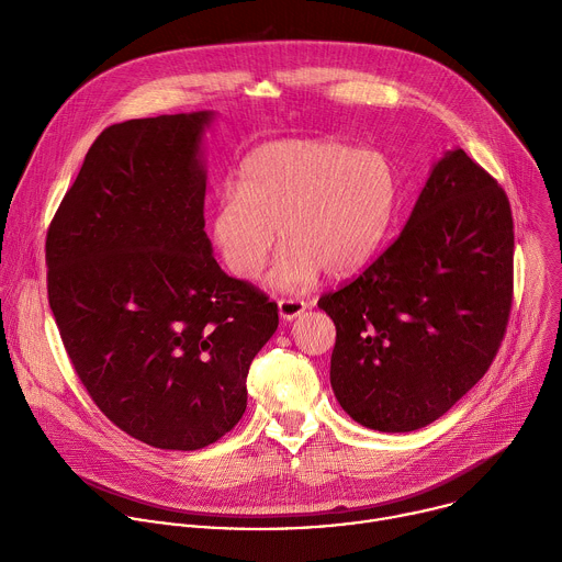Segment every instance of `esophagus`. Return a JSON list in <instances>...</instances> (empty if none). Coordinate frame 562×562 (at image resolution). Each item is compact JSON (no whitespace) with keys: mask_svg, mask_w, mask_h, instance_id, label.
<instances>
[{"mask_svg":"<svg viewBox=\"0 0 562 562\" xmlns=\"http://www.w3.org/2000/svg\"><path fill=\"white\" fill-rule=\"evenodd\" d=\"M306 308V302L300 297H280L278 300V311L282 319H293Z\"/></svg>","mask_w":562,"mask_h":562,"instance_id":"obj_1","label":"esophagus"}]
</instances>
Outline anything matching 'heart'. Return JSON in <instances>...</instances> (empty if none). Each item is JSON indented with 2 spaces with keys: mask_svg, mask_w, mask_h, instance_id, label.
Listing matches in <instances>:
<instances>
[{
  "mask_svg": "<svg viewBox=\"0 0 562 562\" xmlns=\"http://www.w3.org/2000/svg\"><path fill=\"white\" fill-rule=\"evenodd\" d=\"M397 202V178L378 150L336 139L291 137L249 153L237 187L220 191L213 245L237 280H254L286 243L269 282L302 291L319 271L351 276L382 247Z\"/></svg>",
  "mask_w": 562,
  "mask_h": 562,
  "instance_id": "1",
  "label": "heart"
}]
</instances>
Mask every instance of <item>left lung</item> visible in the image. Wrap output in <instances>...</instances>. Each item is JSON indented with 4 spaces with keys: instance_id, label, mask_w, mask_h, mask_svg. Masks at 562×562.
Masks as SVG:
<instances>
[{
    "instance_id": "left-lung-1",
    "label": "left lung",
    "mask_w": 562,
    "mask_h": 562,
    "mask_svg": "<svg viewBox=\"0 0 562 562\" xmlns=\"http://www.w3.org/2000/svg\"><path fill=\"white\" fill-rule=\"evenodd\" d=\"M512 300L507 193L462 148L449 150L403 233L356 280L317 300L336 325L340 407L386 434L438 420L492 367Z\"/></svg>"
}]
</instances>
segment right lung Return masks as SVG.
<instances>
[{
  "label": "right lung",
  "mask_w": 562,
  "mask_h": 562,
  "mask_svg": "<svg viewBox=\"0 0 562 562\" xmlns=\"http://www.w3.org/2000/svg\"><path fill=\"white\" fill-rule=\"evenodd\" d=\"M211 113L104 128L46 233L48 304L75 373L128 436L176 451L217 442L278 304L228 278L204 233Z\"/></svg>",
  "instance_id": "right-lung-1"
}]
</instances>
